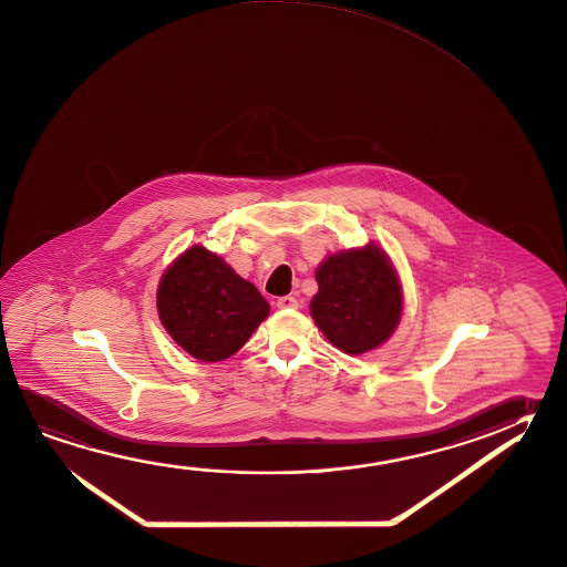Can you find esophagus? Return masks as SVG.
Listing matches in <instances>:
<instances>
[{"mask_svg":"<svg viewBox=\"0 0 567 567\" xmlns=\"http://www.w3.org/2000/svg\"><path fill=\"white\" fill-rule=\"evenodd\" d=\"M277 307L279 308H297L298 300L295 297H280L277 300Z\"/></svg>","mask_w":567,"mask_h":567,"instance_id":"obj_1","label":"esophagus"}]
</instances>
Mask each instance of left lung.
Wrapping results in <instances>:
<instances>
[{"label":"left lung","instance_id":"8db88e82","mask_svg":"<svg viewBox=\"0 0 567 567\" xmlns=\"http://www.w3.org/2000/svg\"><path fill=\"white\" fill-rule=\"evenodd\" d=\"M310 317L332 347L360 357L396 330L404 292L396 267L377 243L328 255L315 272Z\"/></svg>","mask_w":567,"mask_h":567}]
</instances>
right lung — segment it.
I'll use <instances>...</instances> for the list:
<instances>
[{
	"label": "right lung",
	"instance_id": "add662e5",
	"mask_svg": "<svg viewBox=\"0 0 567 567\" xmlns=\"http://www.w3.org/2000/svg\"><path fill=\"white\" fill-rule=\"evenodd\" d=\"M161 324L187 354L220 362L239 352L269 302L219 255L193 245L163 272L157 287Z\"/></svg>",
	"mask_w": 567,
	"mask_h": 567
}]
</instances>
